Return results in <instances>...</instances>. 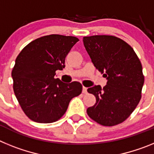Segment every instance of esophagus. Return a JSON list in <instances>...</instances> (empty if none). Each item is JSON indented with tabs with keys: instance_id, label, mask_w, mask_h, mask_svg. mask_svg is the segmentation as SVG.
<instances>
[{
	"instance_id": "1",
	"label": "esophagus",
	"mask_w": 154,
	"mask_h": 154,
	"mask_svg": "<svg viewBox=\"0 0 154 154\" xmlns=\"http://www.w3.org/2000/svg\"><path fill=\"white\" fill-rule=\"evenodd\" d=\"M82 93H84V94L87 93V88H86V87H85V86L82 87Z\"/></svg>"
}]
</instances>
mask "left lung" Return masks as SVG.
<instances>
[{
	"mask_svg": "<svg viewBox=\"0 0 154 154\" xmlns=\"http://www.w3.org/2000/svg\"><path fill=\"white\" fill-rule=\"evenodd\" d=\"M83 43L96 69L108 80L103 89L94 85L87 89L96 99L87 114L102 126L123 123L142 96L144 75L140 61L130 45L112 35L83 37Z\"/></svg>",
	"mask_w": 154,
	"mask_h": 154,
	"instance_id": "left-lung-1",
	"label": "left lung"
}]
</instances>
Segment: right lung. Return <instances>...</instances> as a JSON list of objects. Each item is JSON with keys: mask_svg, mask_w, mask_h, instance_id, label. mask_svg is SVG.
<instances>
[{"mask_svg": "<svg viewBox=\"0 0 154 154\" xmlns=\"http://www.w3.org/2000/svg\"><path fill=\"white\" fill-rule=\"evenodd\" d=\"M73 36L50 35L30 42L16 58L13 89L24 114L34 122L51 123L62 118L71 99L79 96V82L63 83L55 72L65 68V57L79 42Z\"/></svg>", "mask_w": 154, "mask_h": 154, "instance_id": "1", "label": "right lung"}]
</instances>
